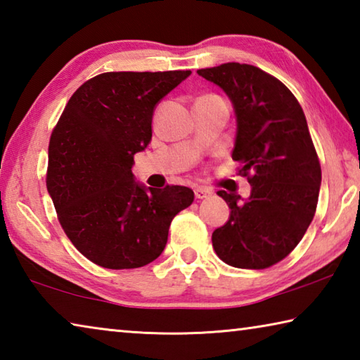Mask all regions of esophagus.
<instances>
[{
    "instance_id": "obj_1",
    "label": "esophagus",
    "mask_w": 360,
    "mask_h": 360,
    "mask_svg": "<svg viewBox=\"0 0 360 360\" xmlns=\"http://www.w3.org/2000/svg\"><path fill=\"white\" fill-rule=\"evenodd\" d=\"M211 193H212V192L210 191V188H205V187H197V188H195V197H197L198 200L208 198Z\"/></svg>"
}]
</instances>
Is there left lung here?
<instances>
[{
	"mask_svg": "<svg viewBox=\"0 0 360 360\" xmlns=\"http://www.w3.org/2000/svg\"><path fill=\"white\" fill-rule=\"evenodd\" d=\"M197 72L233 105L231 158L251 184L248 198L217 192L230 217L212 231V248L231 266L268 268L300 243L318 205L321 165L307 117L290 90L257 66L231 62Z\"/></svg>",
	"mask_w": 360,
	"mask_h": 360,
	"instance_id": "left-lung-1",
	"label": "left lung"
}]
</instances>
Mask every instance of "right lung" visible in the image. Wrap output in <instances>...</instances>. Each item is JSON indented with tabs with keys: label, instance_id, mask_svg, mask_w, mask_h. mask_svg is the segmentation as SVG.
<instances>
[{
	"label": "right lung",
	"instance_id": "add662e5",
	"mask_svg": "<svg viewBox=\"0 0 360 360\" xmlns=\"http://www.w3.org/2000/svg\"><path fill=\"white\" fill-rule=\"evenodd\" d=\"M191 72H103L72 94L52 131L47 191L65 233L96 265L150 264L173 217L193 202L192 188L146 187L131 173L133 155L152 138L155 106Z\"/></svg>",
	"mask_w": 360,
	"mask_h": 360
}]
</instances>
